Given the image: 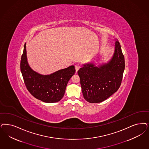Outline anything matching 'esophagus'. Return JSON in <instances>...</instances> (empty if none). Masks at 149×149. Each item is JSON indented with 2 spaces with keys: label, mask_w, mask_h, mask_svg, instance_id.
Returning <instances> with one entry per match:
<instances>
[{
  "label": "esophagus",
  "mask_w": 149,
  "mask_h": 149,
  "mask_svg": "<svg viewBox=\"0 0 149 149\" xmlns=\"http://www.w3.org/2000/svg\"><path fill=\"white\" fill-rule=\"evenodd\" d=\"M75 67L76 72H77V71L79 70V69L80 68V65L79 64H77L75 65Z\"/></svg>",
  "instance_id": "34e87169"
}]
</instances>
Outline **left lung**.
<instances>
[{"instance_id":"left-lung-1","label":"left lung","mask_w":149,"mask_h":149,"mask_svg":"<svg viewBox=\"0 0 149 149\" xmlns=\"http://www.w3.org/2000/svg\"><path fill=\"white\" fill-rule=\"evenodd\" d=\"M125 68L124 56L119 41L107 63L96 67L94 64L83 65L77 72L84 98L90 103H100L117 91L121 85Z\"/></svg>"}]
</instances>
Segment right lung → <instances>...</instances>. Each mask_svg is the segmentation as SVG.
Masks as SVG:
<instances>
[{
    "instance_id": "add662e5",
    "label": "right lung",
    "mask_w": 149,
    "mask_h": 149,
    "mask_svg": "<svg viewBox=\"0 0 149 149\" xmlns=\"http://www.w3.org/2000/svg\"><path fill=\"white\" fill-rule=\"evenodd\" d=\"M21 72L26 88L31 95L44 102H57L64 95L67 84L75 74L74 65L50 75H41L29 66L26 56V43L21 58Z\"/></svg>"
}]
</instances>
